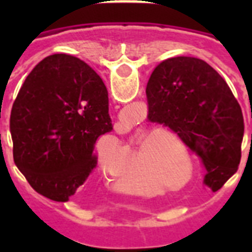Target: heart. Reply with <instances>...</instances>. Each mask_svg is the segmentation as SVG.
<instances>
[{
    "label": "heart",
    "mask_w": 252,
    "mask_h": 252,
    "mask_svg": "<svg viewBox=\"0 0 252 252\" xmlns=\"http://www.w3.org/2000/svg\"><path fill=\"white\" fill-rule=\"evenodd\" d=\"M142 132H145V129L138 130V133H142ZM163 136H167V132L165 130H154L144 136L137 144V154L138 156L142 154V158L145 159L146 163H149L154 174L159 179L167 180L168 183L171 184H180L187 176V166L178 157V154L172 149L170 142L166 138H161ZM174 146L180 156H187L186 148L179 140H174ZM119 152L122 156L128 154V150L124 146H120ZM186 158L189 166V178H187L184 184H187L193 176V165L189 157ZM107 172L112 174L111 167L107 168Z\"/></svg>",
    "instance_id": "heart-1"
}]
</instances>
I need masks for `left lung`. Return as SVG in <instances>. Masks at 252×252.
I'll use <instances>...</instances> for the list:
<instances>
[{
    "mask_svg": "<svg viewBox=\"0 0 252 252\" xmlns=\"http://www.w3.org/2000/svg\"><path fill=\"white\" fill-rule=\"evenodd\" d=\"M148 120L161 124L201 159L213 191L238 170L245 123L230 87L205 61L172 57L154 69L146 86Z\"/></svg>",
    "mask_w": 252,
    "mask_h": 252,
    "instance_id": "1",
    "label": "left lung"
}]
</instances>
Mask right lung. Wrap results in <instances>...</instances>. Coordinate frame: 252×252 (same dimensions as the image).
Instances as JSON below:
<instances>
[{"mask_svg":"<svg viewBox=\"0 0 252 252\" xmlns=\"http://www.w3.org/2000/svg\"><path fill=\"white\" fill-rule=\"evenodd\" d=\"M112 130L102 78L74 56L57 53L31 70L10 115L14 162L30 186L68 201L96 166V138Z\"/></svg>","mask_w":252,"mask_h":252,"instance_id":"1","label":"right lung"}]
</instances>
